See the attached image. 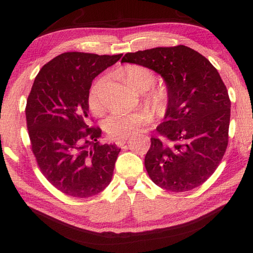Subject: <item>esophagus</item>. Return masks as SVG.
I'll return each mask as SVG.
<instances>
[{
	"instance_id": "1",
	"label": "esophagus",
	"mask_w": 253,
	"mask_h": 253,
	"mask_svg": "<svg viewBox=\"0 0 253 253\" xmlns=\"http://www.w3.org/2000/svg\"><path fill=\"white\" fill-rule=\"evenodd\" d=\"M128 140V137L127 138H121V139H116L115 140V143H116V146L117 147H123L124 144L126 143V141Z\"/></svg>"
}]
</instances>
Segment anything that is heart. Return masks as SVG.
I'll use <instances>...</instances> for the list:
<instances>
[{"label":"heart","instance_id":"obj_1","mask_svg":"<svg viewBox=\"0 0 253 253\" xmlns=\"http://www.w3.org/2000/svg\"><path fill=\"white\" fill-rule=\"evenodd\" d=\"M124 83L136 91H146L154 84L157 76L154 72L147 66L139 64H129L124 67L121 73ZM170 100L169 88L166 84H158L144 94L147 102L158 114H163L168 110ZM89 110L94 115H100L103 112L100 96V82H96L90 88L87 96ZM152 121V113L149 110H139L132 112L118 111L112 113L103 122V129L110 137L114 139L127 138L132 135L142 126H146Z\"/></svg>","mask_w":253,"mask_h":253}]
</instances>
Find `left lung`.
I'll return each mask as SVG.
<instances>
[{
	"label": "left lung",
	"instance_id": "1",
	"mask_svg": "<svg viewBox=\"0 0 253 253\" xmlns=\"http://www.w3.org/2000/svg\"><path fill=\"white\" fill-rule=\"evenodd\" d=\"M147 66L169 88L164 122L144 158L155 185L173 192L201 186L215 171L228 146L230 100L217 69L185 45L126 53L122 63Z\"/></svg>",
	"mask_w": 253,
	"mask_h": 253
}]
</instances>
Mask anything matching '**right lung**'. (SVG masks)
Here are the masks:
<instances>
[{"mask_svg": "<svg viewBox=\"0 0 253 253\" xmlns=\"http://www.w3.org/2000/svg\"><path fill=\"white\" fill-rule=\"evenodd\" d=\"M123 54L66 52L47 62L26 104L31 151L45 178L64 195L89 198L112 180L121 149L102 144V130L89 116L92 80Z\"/></svg>", "mask_w": 253, "mask_h": 253, "instance_id": "right-lung-1", "label": "right lung"}]
</instances>
